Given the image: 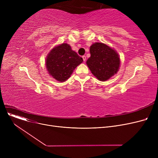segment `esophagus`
<instances>
[{"instance_id":"esophagus-1","label":"esophagus","mask_w":158,"mask_h":158,"mask_svg":"<svg viewBox=\"0 0 158 158\" xmlns=\"http://www.w3.org/2000/svg\"><path fill=\"white\" fill-rule=\"evenodd\" d=\"M82 60H83V61H86V56H82Z\"/></svg>"}]
</instances>
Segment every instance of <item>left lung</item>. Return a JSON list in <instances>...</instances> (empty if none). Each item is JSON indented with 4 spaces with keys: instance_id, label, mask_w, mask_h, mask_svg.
I'll list each match as a JSON object with an SVG mask.
<instances>
[{
    "instance_id": "obj_1",
    "label": "left lung",
    "mask_w": 158,
    "mask_h": 158,
    "mask_svg": "<svg viewBox=\"0 0 158 158\" xmlns=\"http://www.w3.org/2000/svg\"><path fill=\"white\" fill-rule=\"evenodd\" d=\"M91 56L86 64L98 80L105 81L117 72L120 57L114 50L102 43H95L89 48Z\"/></svg>"
}]
</instances>
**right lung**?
<instances>
[{
	"instance_id": "1",
	"label": "right lung",
	"mask_w": 158,
	"mask_h": 158,
	"mask_svg": "<svg viewBox=\"0 0 158 158\" xmlns=\"http://www.w3.org/2000/svg\"><path fill=\"white\" fill-rule=\"evenodd\" d=\"M83 60L71 49L67 44H63L54 48L48 54L46 67L48 73L58 81L67 80L73 70Z\"/></svg>"
}]
</instances>
